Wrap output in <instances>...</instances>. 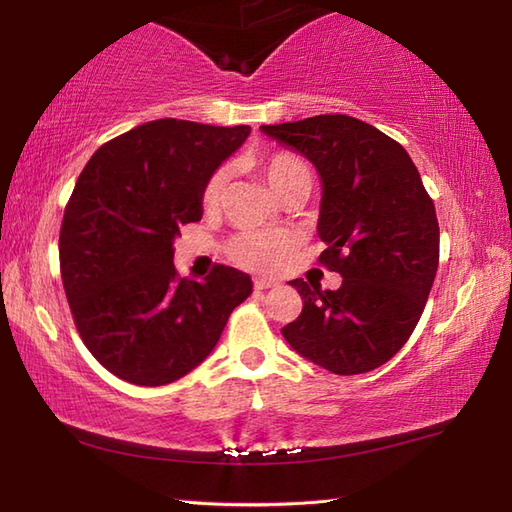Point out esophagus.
<instances>
[{
	"instance_id": "esophagus-1",
	"label": "esophagus",
	"mask_w": 512,
	"mask_h": 512,
	"mask_svg": "<svg viewBox=\"0 0 512 512\" xmlns=\"http://www.w3.org/2000/svg\"><path fill=\"white\" fill-rule=\"evenodd\" d=\"M275 286H277V281H273V279H255L253 281L255 290H268V288H275Z\"/></svg>"
}]
</instances>
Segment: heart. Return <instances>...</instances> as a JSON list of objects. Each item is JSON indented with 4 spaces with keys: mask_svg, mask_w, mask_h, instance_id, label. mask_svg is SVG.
Returning <instances> with one entry per match:
<instances>
[{
    "mask_svg": "<svg viewBox=\"0 0 512 512\" xmlns=\"http://www.w3.org/2000/svg\"><path fill=\"white\" fill-rule=\"evenodd\" d=\"M257 169L262 171L268 187L277 193L281 202L306 200L312 191L314 171L308 160L292 151H275V154L257 158ZM224 187L226 169L220 167L206 178L202 187L200 200L206 209H215L222 202ZM226 250L237 266L268 273L286 262L292 250V237L284 231H242L228 242Z\"/></svg>",
    "mask_w": 512,
    "mask_h": 512,
    "instance_id": "b5f03b06",
    "label": "heart"
}]
</instances>
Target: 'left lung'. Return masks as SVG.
Listing matches in <instances>:
<instances>
[{"label": "left lung", "mask_w": 512, "mask_h": 512, "mask_svg": "<svg viewBox=\"0 0 512 512\" xmlns=\"http://www.w3.org/2000/svg\"><path fill=\"white\" fill-rule=\"evenodd\" d=\"M306 156L323 180L319 264L339 290L292 279L303 310L281 334L332 374L385 365L416 330L440 262L436 206L400 143L345 114L262 125Z\"/></svg>", "instance_id": "obj_1"}]
</instances>
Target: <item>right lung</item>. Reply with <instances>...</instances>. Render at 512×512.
<instances>
[{"label":"right lung","instance_id":"add662e5","mask_svg":"<svg viewBox=\"0 0 512 512\" xmlns=\"http://www.w3.org/2000/svg\"><path fill=\"white\" fill-rule=\"evenodd\" d=\"M250 134L160 118L94 151L65 204L59 264L85 347L107 372L158 387L189 374L220 341L253 284L217 264L180 279L173 239L202 217L206 178Z\"/></svg>","mask_w":512,"mask_h":512}]
</instances>
